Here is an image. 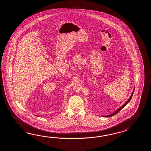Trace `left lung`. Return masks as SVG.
<instances>
[{"label":"left lung","instance_id":"obj_1","mask_svg":"<svg viewBox=\"0 0 151 151\" xmlns=\"http://www.w3.org/2000/svg\"><path fill=\"white\" fill-rule=\"evenodd\" d=\"M134 92V90L133 91V93H132V94L131 95V96L130 97L129 99L127 101L126 103H125V104H124V105H122L121 107H120L119 109H117V110H116L115 112H114V113H112V114H110V115H107V116H104V117H111V116H114V115H116V114H117L118 112H119V111L121 110V109H123L126 105L128 104V103L130 101V99H131V98L132 97V96H133V95Z\"/></svg>","mask_w":151,"mask_h":151}]
</instances>
